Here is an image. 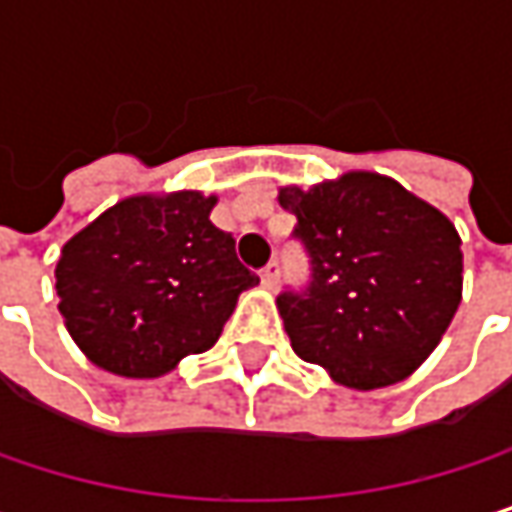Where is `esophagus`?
I'll use <instances>...</instances> for the list:
<instances>
[{
	"instance_id": "esophagus-1",
	"label": "esophagus",
	"mask_w": 512,
	"mask_h": 512,
	"mask_svg": "<svg viewBox=\"0 0 512 512\" xmlns=\"http://www.w3.org/2000/svg\"><path fill=\"white\" fill-rule=\"evenodd\" d=\"M278 281H281V266L272 260V263H266V266L260 269V284H263L266 290H275Z\"/></svg>"
}]
</instances>
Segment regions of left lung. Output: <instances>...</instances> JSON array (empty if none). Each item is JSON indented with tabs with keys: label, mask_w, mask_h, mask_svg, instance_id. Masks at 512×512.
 <instances>
[{
	"label": "left lung",
	"mask_w": 512,
	"mask_h": 512,
	"mask_svg": "<svg viewBox=\"0 0 512 512\" xmlns=\"http://www.w3.org/2000/svg\"><path fill=\"white\" fill-rule=\"evenodd\" d=\"M278 204L314 266L308 293L278 296L293 353L356 391L412 376L460 308L454 222L376 171L281 186Z\"/></svg>",
	"instance_id": "left-lung-1"
}]
</instances>
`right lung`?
<instances>
[{"label":"right lung","mask_w":512,"mask_h":512,"mask_svg":"<svg viewBox=\"0 0 512 512\" xmlns=\"http://www.w3.org/2000/svg\"><path fill=\"white\" fill-rule=\"evenodd\" d=\"M216 201L198 189L130 195L64 243L58 311L91 364L156 379L219 341L257 275L210 222Z\"/></svg>","instance_id":"obj_1"}]
</instances>
